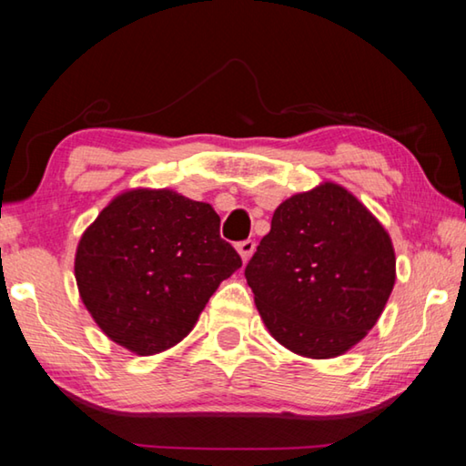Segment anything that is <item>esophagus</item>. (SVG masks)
I'll return each instance as SVG.
<instances>
[{
  "mask_svg": "<svg viewBox=\"0 0 466 466\" xmlns=\"http://www.w3.org/2000/svg\"><path fill=\"white\" fill-rule=\"evenodd\" d=\"M255 247H257V242L255 240H242V242H238L236 244V248H238V252H240V257H242V261L247 263L248 258H250V255L252 252H255Z\"/></svg>",
  "mask_w": 466,
  "mask_h": 466,
  "instance_id": "esophagus-1",
  "label": "esophagus"
}]
</instances>
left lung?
<instances>
[{
    "label": "left lung",
    "instance_id": "8db88e82",
    "mask_svg": "<svg viewBox=\"0 0 466 466\" xmlns=\"http://www.w3.org/2000/svg\"><path fill=\"white\" fill-rule=\"evenodd\" d=\"M244 278L269 333L298 356L325 360L376 325L394 286V250L356 197L325 183L275 209Z\"/></svg>",
    "mask_w": 466,
    "mask_h": 466
}]
</instances>
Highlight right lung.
Segmentation results:
<instances>
[{"label": "right lung", "mask_w": 466, "mask_h": 466, "mask_svg": "<svg viewBox=\"0 0 466 466\" xmlns=\"http://www.w3.org/2000/svg\"><path fill=\"white\" fill-rule=\"evenodd\" d=\"M242 267L209 203L175 191L110 201L76 252L82 302L105 335L139 356L177 345L219 283Z\"/></svg>", "instance_id": "right-lung-1"}]
</instances>
